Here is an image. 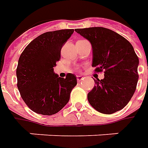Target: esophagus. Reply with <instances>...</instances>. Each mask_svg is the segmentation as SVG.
I'll return each instance as SVG.
<instances>
[{
	"instance_id": "1",
	"label": "esophagus",
	"mask_w": 148,
	"mask_h": 148,
	"mask_svg": "<svg viewBox=\"0 0 148 148\" xmlns=\"http://www.w3.org/2000/svg\"><path fill=\"white\" fill-rule=\"evenodd\" d=\"M83 78H84V77H82V76H81V75H78V76H77V82H81L82 80H83Z\"/></svg>"
}]
</instances>
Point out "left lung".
Wrapping results in <instances>:
<instances>
[{
    "label": "left lung",
    "mask_w": 148,
    "mask_h": 148,
    "mask_svg": "<svg viewBox=\"0 0 148 148\" xmlns=\"http://www.w3.org/2000/svg\"><path fill=\"white\" fill-rule=\"evenodd\" d=\"M92 45V66L105 73L87 95L89 103L102 114L123 109L133 97L138 81V58L132 44L114 31L103 27L76 29Z\"/></svg>",
    "instance_id": "1"
}]
</instances>
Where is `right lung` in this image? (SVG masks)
Returning <instances> with one entry per match:
<instances>
[{
	"label": "right lung",
	"instance_id": "1",
	"mask_svg": "<svg viewBox=\"0 0 148 148\" xmlns=\"http://www.w3.org/2000/svg\"><path fill=\"white\" fill-rule=\"evenodd\" d=\"M73 29L46 32L27 45L20 55L16 68L17 87L32 111L53 115L65 106L77 77L67 73L58 77L53 71L61 59V49L73 34Z\"/></svg>",
	"mask_w": 148,
	"mask_h": 148
}]
</instances>
